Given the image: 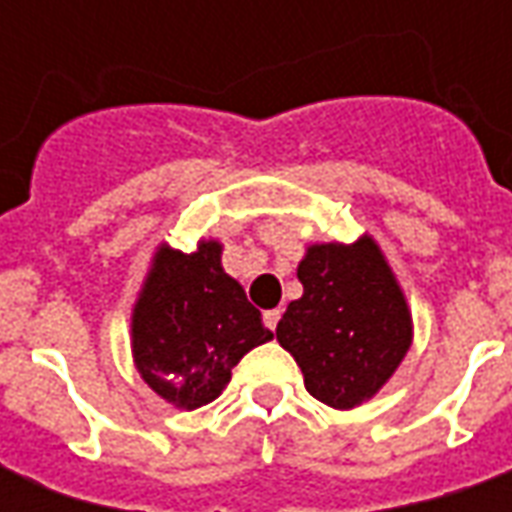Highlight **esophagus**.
<instances>
[{
  "mask_svg": "<svg viewBox=\"0 0 512 512\" xmlns=\"http://www.w3.org/2000/svg\"><path fill=\"white\" fill-rule=\"evenodd\" d=\"M279 318H282V312H279V310H266V312H263V323H266L271 332L277 329Z\"/></svg>",
  "mask_w": 512,
  "mask_h": 512,
  "instance_id": "34e87169",
  "label": "esophagus"
}]
</instances>
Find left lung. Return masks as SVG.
<instances>
[{"mask_svg":"<svg viewBox=\"0 0 512 512\" xmlns=\"http://www.w3.org/2000/svg\"><path fill=\"white\" fill-rule=\"evenodd\" d=\"M296 274L304 293L279 321V345L296 359L312 397L340 411L362 406L411 348L406 296L370 235L307 246Z\"/></svg>","mask_w":512,"mask_h":512,"instance_id":"8db88e82","label":"left lung"}]
</instances>
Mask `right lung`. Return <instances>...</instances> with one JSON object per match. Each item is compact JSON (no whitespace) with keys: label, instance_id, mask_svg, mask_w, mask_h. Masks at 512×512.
<instances>
[{"label":"right lung","instance_id":"obj_1","mask_svg":"<svg viewBox=\"0 0 512 512\" xmlns=\"http://www.w3.org/2000/svg\"><path fill=\"white\" fill-rule=\"evenodd\" d=\"M271 340L260 310L222 268V244L191 255L161 244L131 312V351L145 384L186 411L222 395L233 367Z\"/></svg>","mask_w":512,"mask_h":512}]
</instances>
